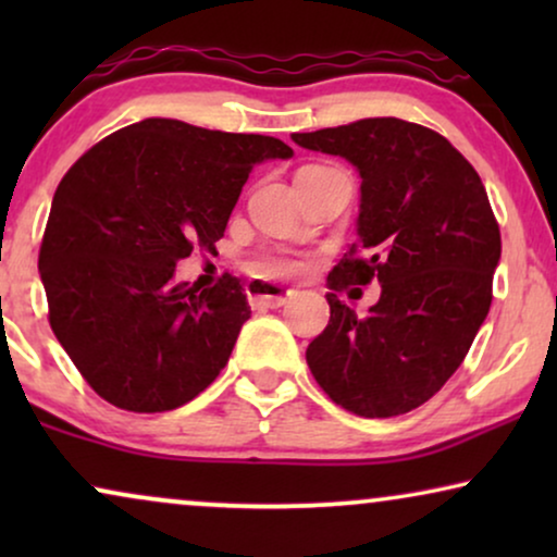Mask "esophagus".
Wrapping results in <instances>:
<instances>
[{"mask_svg": "<svg viewBox=\"0 0 557 557\" xmlns=\"http://www.w3.org/2000/svg\"><path fill=\"white\" fill-rule=\"evenodd\" d=\"M296 292L294 288H286L276 284V281H265V278H253L248 281V299L256 307H265V309H278L288 304Z\"/></svg>", "mask_w": 557, "mask_h": 557, "instance_id": "obj_1", "label": "esophagus"}]
</instances>
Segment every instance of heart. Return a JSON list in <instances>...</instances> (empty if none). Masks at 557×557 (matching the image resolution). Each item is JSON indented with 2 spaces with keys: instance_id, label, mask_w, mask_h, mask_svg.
<instances>
[{
  "instance_id": "1",
  "label": "heart",
  "mask_w": 557,
  "mask_h": 557,
  "mask_svg": "<svg viewBox=\"0 0 557 557\" xmlns=\"http://www.w3.org/2000/svg\"><path fill=\"white\" fill-rule=\"evenodd\" d=\"M299 269V261H292V258H273V261L261 265L263 276H286V273H294Z\"/></svg>"
}]
</instances>
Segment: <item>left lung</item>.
I'll use <instances>...</instances> for the list:
<instances>
[{
    "label": "left lung",
    "mask_w": 557,
    "mask_h": 557,
    "mask_svg": "<svg viewBox=\"0 0 557 557\" xmlns=\"http://www.w3.org/2000/svg\"><path fill=\"white\" fill-rule=\"evenodd\" d=\"M360 174L357 240L326 286L330 324L307 349L311 375L337 406L393 418L433 398L467 357L492 304L499 225L474 166L431 128L362 119L292 134ZM381 284L368 318L334 290Z\"/></svg>",
    "instance_id": "left-lung-1"
}]
</instances>
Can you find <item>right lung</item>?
<instances>
[{
  "label": "right lung",
  "instance_id": "1",
  "mask_svg": "<svg viewBox=\"0 0 557 557\" xmlns=\"http://www.w3.org/2000/svg\"><path fill=\"white\" fill-rule=\"evenodd\" d=\"M288 157L273 136L144 119L60 180L40 278L52 332L103 400L164 413L220 375L250 317L246 288L223 276L200 292L174 269L215 248L256 164Z\"/></svg>",
  "mask_w": 557,
  "mask_h": 557
}]
</instances>
